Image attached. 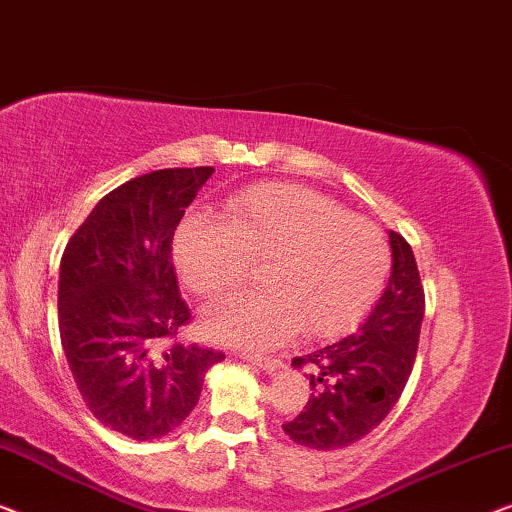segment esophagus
<instances>
[{"mask_svg": "<svg viewBox=\"0 0 512 512\" xmlns=\"http://www.w3.org/2000/svg\"><path fill=\"white\" fill-rule=\"evenodd\" d=\"M241 359H246V362L259 366L262 371H278L280 366H283V362L276 357H259V355H248V352H241Z\"/></svg>", "mask_w": 512, "mask_h": 512, "instance_id": "34e87169", "label": "esophagus"}]
</instances>
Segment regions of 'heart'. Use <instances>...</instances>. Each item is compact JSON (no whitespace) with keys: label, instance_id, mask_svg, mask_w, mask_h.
Wrapping results in <instances>:
<instances>
[{"label":"heart","instance_id":"1","mask_svg":"<svg viewBox=\"0 0 512 512\" xmlns=\"http://www.w3.org/2000/svg\"><path fill=\"white\" fill-rule=\"evenodd\" d=\"M176 269L199 297H220L266 264V290L208 306L211 338L262 350L299 327L315 338L355 327L390 276L392 250L373 222L304 185H255L227 206V222L190 215L174 241Z\"/></svg>","mask_w":512,"mask_h":512}]
</instances>
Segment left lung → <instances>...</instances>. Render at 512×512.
I'll return each mask as SVG.
<instances>
[{
	"label": "left lung",
	"instance_id": "obj_1",
	"mask_svg": "<svg viewBox=\"0 0 512 512\" xmlns=\"http://www.w3.org/2000/svg\"><path fill=\"white\" fill-rule=\"evenodd\" d=\"M392 276L362 329L294 366L311 369L313 394L285 434L315 450H338L371 434L390 415L413 371L424 318V290L413 248L390 232Z\"/></svg>",
	"mask_w": 512,
	"mask_h": 512
}]
</instances>
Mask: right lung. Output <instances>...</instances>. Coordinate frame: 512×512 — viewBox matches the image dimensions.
Returning <instances> with one entry per match:
<instances>
[{
	"instance_id": "obj_1",
	"label": "right lung",
	"mask_w": 512,
	"mask_h": 512,
	"mask_svg": "<svg viewBox=\"0 0 512 512\" xmlns=\"http://www.w3.org/2000/svg\"><path fill=\"white\" fill-rule=\"evenodd\" d=\"M213 167L160 169L99 199L60 264L57 320L78 392L104 427L153 441L197 406L225 352L176 341L192 313L178 294L171 246Z\"/></svg>"
}]
</instances>
